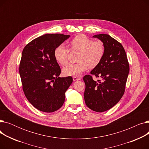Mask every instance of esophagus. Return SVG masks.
I'll list each match as a JSON object with an SVG mask.
<instances>
[{"label": "esophagus", "instance_id": "1", "mask_svg": "<svg viewBox=\"0 0 149 149\" xmlns=\"http://www.w3.org/2000/svg\"><path fill=\"white\" fill-rule=\"evenodd\" d=\"M81 80V78H80L79 77H73V80L74 81H77V80Z\"/></svg>", "mask_w": 149, "mask_h": 149}]
</instances>
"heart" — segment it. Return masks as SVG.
Here are the masks:
<instances>
[{
    "label": "heart",
    "mask_w": 149,
    "mask_h": 149,
    "mask_svg": "<svg viewBox=\"0 0 149 149\" xmlns=\"http://www.w3.org/2000/svg\"><path fill=\"white\" fill-rule=\"evenodd\" d=\"M72 51H79L77 63L70 64L63 69V74L65 76H80L88 68H94L102 60L105 48L104 44L100 40L93 41L92 39L83 34L75 37L69 43ZM69 50L61 45L56 47L54 51L56 60L62 66L67 65Z\"/></svg>",
    "instance_id": "heart-1"
}]
</instances>
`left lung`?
<instances>
[{
  "mask_svg": "<svg viewBox=\"0 0 149 149\" xmlns=\"http://www.w3.org/2000/svg\"><path fill=\"white\" fill-rule=\"evenodd\" d=\"M104 44L105 52L100 64L91 74L101 80L97 81L90 75L83 77L85 103L97 112L106 111L121 100L125 91L129 64L123 45L108 34L93 36Z\"/></svg>",
  "mask_w": 149,
  "mask_h": 149,
  "instance_id": "1",
  "label": "left lung"
}]
</instances>
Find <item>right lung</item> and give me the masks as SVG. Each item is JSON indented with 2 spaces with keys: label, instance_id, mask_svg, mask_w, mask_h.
I'll return each instance as SVG.
<instances>
[{
  "label": "right lung",
  "instance_id": "right-lung-1",
  "mask_svg": "<svg viewBox=\"0 0 149 149\" xmlns=\"http://www.w3.org/2000/svg\"><path fill=\"white\" fill-rule=\"evenodd\" d=\"M70 37L47 34L38 37L23 49L19 65L22 88L29 103L44 112L57 111L63 104L72 77H60L61 69L54 56L56 47Z\"/></svg>",
  "mask_w": 149,
  "mask_h": 149
}]
</instances>
